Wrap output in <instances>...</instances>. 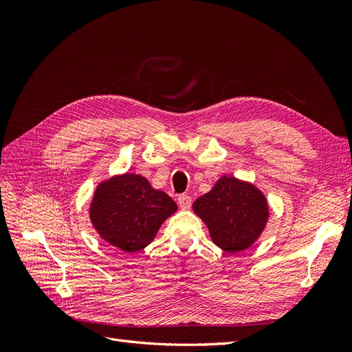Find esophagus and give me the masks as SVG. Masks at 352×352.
<instances>
[{"label":"esophagus","mask_w":352,"mask_h":352,"mask_svg":"<svg viewBox=\"0 0 352 352\" xmlns=\"http://www.w3.org/2000/svg\"><path fill=\"white\" fill-rule=\"evenodd\" d=\"M177 204H179V207L182 208V210H189L190 208V206H192V198H190L189 195H179V198H177Z\"/></svg>","instance_id":"1"}]
</instances>
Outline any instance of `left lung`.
<instances>
[{"label": "left lung", "instance_id": "left-lung-1", "mask_svg": "<svg viewBox=\"0 0 352 352\" xmlns=\"http://www.w3.org/2000/svg\"><path fill=\"white\" fill-rule=\"evenodd\" d=\"M211 239L228 252L247 250L260 236L269 217L260 190L233 177H221L208 194L194 202Z\"/></svg>", "mask_w": 352, "mask_h": 352}]
</instances>
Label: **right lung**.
Returning a JSON list of instances; mask_svg holds the SVG:
<instances>
[{
  "label": "right lung",
  "instance_id": "obj_1",
  "mask_svg": "<svg viewBox=\"0 0 352 352\" xmlns=\"http://www.w3.org/2000/svg\"><path fill=\"white\" fill-rule=\"evenodd\" d=\"M176 210V202L153 189L145 177L126 173L98 186L89 216L101 238L124 252H136L153 242Z\"/></svg>",
  "mask_w": 352,
  "mask_h": 352
}]
</instances>
